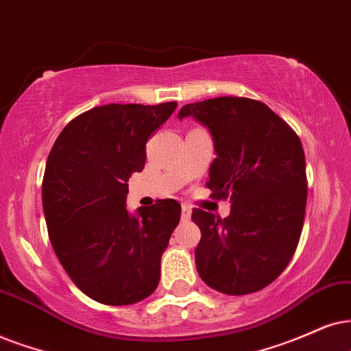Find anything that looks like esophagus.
<instances>
[{"label":"esophagus","instance_id":"esophagus-1","mask_svg":"<svg viewBox=\"0 0 351 351\" xmlns=\"http://www.w3.org/2000/svg\"><path fill=\"white\" fill-rule=\"evenodd\" d=\"M181 217H183L184 220H188L191 217V207L188 204H183V207H181Z\"/></svg>","mask_w":351,"mask_h":351}]
</instances>
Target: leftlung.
I'll use <instances>...</instances> for the list:
<instances>
[{
  "mask_svg": "<svg viewBox=\"0 0 351 351\" xmlns=\"http://www.w3.org/2000/svg\"><path fill=\"white\" fill-rule=\"evenodd\" d=\"M188 117L214 141L206 186L232 202L223 220L193 210L202 234L194 251L197 272L225 295L254 293L285 270L298 246L308 197L303 145L267 105L245 97L188 104L178 118Z\"/></svg>",
  "mask_w": 351,
  "mask_h": 351,
  "instance_id": "left-lung-1",
  "label": "left lung"
}]
</instances>
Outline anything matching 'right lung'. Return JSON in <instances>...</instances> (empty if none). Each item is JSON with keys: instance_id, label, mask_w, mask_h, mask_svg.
Returning a JSON list of instances; mask_svg holds the SVG:
<instances>
[{"instance_id": "add662e5", "label": "right lung", "mask_w": 351, "mask_h": 351, "mask_svg": "<svg viewBox=\"0 0 351 351\" xmlns=\"http://www.w3.org/2000/svg\"><path fill=\"white\" fill-rule=\"evenodd\" d=\"M110 104L79 114L48 155L42 204L48 237L71 280L88 298L134 304L155 291L160 261L181 215L175 199L126 208L128 180L145 165V143L175 112Z\"/></svg>"}]
</instances>
